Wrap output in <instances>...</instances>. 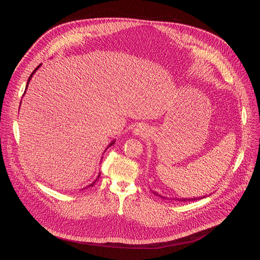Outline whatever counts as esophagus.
Masks as SVG:
<instances>
[{
	"mask_svg": "<svg viewBox=\"0 0 260 260\" xmlns=\"http://www.w3.org/2000/svg\"><path fill=\"white\" fill-rule=\"evenodd\" d=\"M134 134L136 136H140V137H145L148 134V128L146 125L144 124H140L138 125L135 129H134Z\"/></svg>",
	"mask_w": 260,
	"mask_h": 260,
	"instance_id": "obj_1",
	"label": "esophagus"
}]
</instances>
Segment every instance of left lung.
<instances>
[{
	"instance_id": "1",
	"label": "left lung",
	"mask_w": 260,
	"mask_h": 260,
	"mask_svg": "<svg viewBox=\"0 0 260 260\" xmlns=\"http://www.w3.org/2000/svg\"><path fill=\"white\" fill-rule=\"evenodd\" d=\"M152 192L155 194V196H157V197H159V198H161V199H169V198H167V197H162V196H160L159 193H157V192H155V191H153L152 190ZM205 198H207L206 196H204V197H199V198H189V199H186V198H181V199H178V198H176V199H174L175 201L177 200V201H179V202H192V201H197V200H201V199H205Z\"/></svg>"
}]
</instances>
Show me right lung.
<instances>
[{
  "instance_id": "1",
  "label": "right lung",
  "mask_w": 260,
  "mask_h": 260,
  "mask_svg": "<svg viewBox=\"0 0 260 260\" xmlns=\"http://www.w3.org/2000/svg\"><path fill=\"white\" fill-rule=\"evenodd\" d=\"M40 67H41V64H39V66H38V67H37V68H36V69H35V70H34V71H32V73H31V74H30V76H29V77H28V79H27V82H26V86H25V90H24V93H25V91H26V89H27V86H28V83H29V81H30V79H31V77H32V75H34V74H35V73H36V72H37V70H38V69H39V68H40ZM24 93H23V95H24ZM23 95H22V96H23ZM20 104H21V102H20ZM115 141H116V140H113V141H112V142H111V143H110V144H109V145H108V146H107V148H106V149H105V151H104V153H105V152H106V150H107V149H108V148H109V147H110V146H112V145H113V144H114V143H115ZM102 158H103V156H102ZM100 176H101V173H99V175H98V177H96V179H95V180H94V181H93V182H92V183H91V184H89V185H88V186H87V187H91V186H93V185H94V183H95V182H96V181H98V180H99V178H100ZM87 187H85V188H87ZM83 189H84V188H82V189H81V190H83Z\"/></svg>"
}]
</instances>
